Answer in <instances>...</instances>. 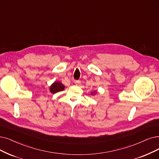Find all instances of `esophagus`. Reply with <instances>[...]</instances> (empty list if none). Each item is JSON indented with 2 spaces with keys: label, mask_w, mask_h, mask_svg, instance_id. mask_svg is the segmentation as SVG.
Returning <instances> with one entry per match:
<instances>
[{
  "label": "esophagus",
  "mask_w": 159,
  "mask_h": 159,
  "mask_svg": "<svg viewBox=\"0 0 159 159\" xmlns=\"http://www.w3.org/2000/svg\"><path fill=\"white\" fill-rule=\"evenodd\" d=\"M80 84H81V81L80 80H77V81H75V84L76 85H80Z\"/></svg>",
  "instance_id": "34e87169"
}]
</instances>
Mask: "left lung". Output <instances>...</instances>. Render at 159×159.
<instances>
[{
    "mask_svg": "<svg viewBox=\"0 0 159 159\" xmlns=\"http://www.w3.org/2000/svg\"><path fill=\"white\" fill-rule=\"evenodd\" d=\"M95 93H96V91H94V92H93H93H91V94H94Z\"/></svg>",
    "mask_w": 159,
    "mask_h": 159,
    "instance_id": "1",
    "label": "left lung"
}]
</instances>
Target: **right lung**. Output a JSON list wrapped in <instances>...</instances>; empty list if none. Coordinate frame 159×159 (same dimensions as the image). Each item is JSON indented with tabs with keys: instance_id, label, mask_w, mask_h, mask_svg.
Listing matches in <instances>:
<instances>
[{
	"instance_id": "add662e5",
	"label": "right lung",
	"mask_w": 159,
	"mask_h": 159,
	"mask_svg": "<svg viewBox=\"0 0 159 159\" xmlns=\"http://www.w3.org/2000/svg\"><path fill=\"white\" fill-rule=\"evenodd\" d=\"M65 86L62 83H61L60 81H55L54 83L50 86L49 90L51 93L55 94L59 91H63L65 89Z\"/></svg>"
}]
</instances>
